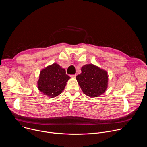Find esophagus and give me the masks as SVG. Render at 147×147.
Returning a JSON list of instances; mask_svg holds the SVG:
<instances>
[{
	"label": "esophagus",
	"mask_w": 147,
	"mask_h": 147,
	"mask_svg": "<svg viewBox=\"0 0 147 147\" xmlns=\"http://www.w3.org/2000/svg\"><path fill=\"white\" fill-rule=\"evenodd\" d=\"M70 77H72V78H75L76 77V74H73V75H71Z\"/></svg>",
	"instance_id": "esophagus-1"
}]
</instances>
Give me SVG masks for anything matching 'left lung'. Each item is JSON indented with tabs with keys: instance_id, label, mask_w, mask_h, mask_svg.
<instances>
[{
	"instance_id": "left-lung-1",
	"label": "left lung",
	"mask_w": 147,
	"mask_h": 147,
	"mask_svg": "<svg viewBox=\"0 0 147 147\" xmlns=\"http://www.w3.org/2000/svg\"><path fill=\"white\" fill-rule=\"evenodd\" d=\"M81 73L76 80L83 93L91 98L98 97L108 87V72L93 64H86L81 67Z\"/></svg>"
}]
</instances>
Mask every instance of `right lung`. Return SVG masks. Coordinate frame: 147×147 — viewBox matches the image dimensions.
<instances>
[{
    "label": "right lung",
    "instance_id": "add662e5",
    "mask_svg": "<svg viewBox=\"0 0 147 147\" xmlns=\"http://www.w3.org/2000/svg\"><path fill=\"white\" fill-rule=\"evenodd\" d=\"M70 78L66 74L65 69L55 63L40 71L37 87L44 95L54 98L64 90Z\"/></svg>",
    "mask_w": 147,
    "mask_h": 147
}]
</instances>
